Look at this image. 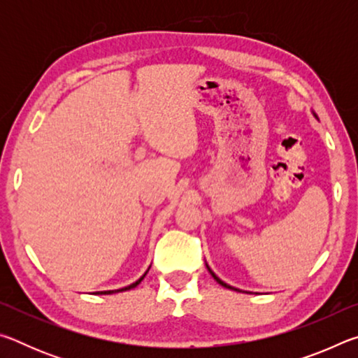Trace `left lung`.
I'll use <instances>...</instances> for the list:
<instances>
[{"instance_id": "left-lung-1", "label": "left lung", "mask_w": 358, "mask_h": 358, "mask_svg": "<svg viewBox=\"0 0 358 358\" xmlns=\"http://www.w3.org/2000/svg\"><path fill=\"white\" fill-rule=\"evenodd\" d=\"M314 117H316V113H314ZM207 268H208V271H210V273H211V276H213V278H215V280H216L217 282H220L222 287H227V289H232V290H238V289H235V287H232V286H229V284H226V282H224V281H221V280H220V278H217V276H216V275L213 273V271H211V270H210V266H208V265H207Z\"/></svg>"}]
</instances>
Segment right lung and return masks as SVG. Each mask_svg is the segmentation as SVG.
<instances>
[{"mask_svg":"<svg viewBox=\"0 0 358 358\" xmlns=\"http://www.w3.org/2000/svg\"><path fill=\"white\" fill-rule=\"evenodd\" d=\"M150 270V268H148ZM148 270L145 271V273L138 278V280L136 281V282H132V284H129V286H126V287H123V289H117V290H102V292H96V294H102V295H108V294H117V292H123V290H129V289H134L136 286H138V284H141V281L143 280L145 278V275L148 273Z\"/></svg>","mask_w":358,"mask_h":358,"instance_id":"right-lung-1","label":"right lung"}]
</instances>
